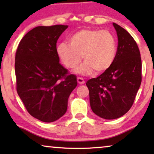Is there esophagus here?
I'll list each match as a JSON object with an SVG mask.
<instances>
[{
    "label": "esophagus",
    "mask_w": 154,
    "mask_h": 154,
    "mask_svg": "<svg viewBox=\"0 0 154 154\" xmlns=\"http://www.w3.org/2000/svg\"><path fill=\"white\" fill-rule=\"evenodd\" d=\"M77 81H78V83L80 84V85H83V84L85 83V81H84V79H82V78H80V77L77 78Z\"/></svg>",
    "instance_id": "esophagus-1"
}]
</instances>
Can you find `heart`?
Returning <instances> with one entry per match:
<instances>
[{"label":"heart","mask_w":154,"mask_h":154,"mask_svg":"<svg viewBox=\"0 0 154 154\" xmlns=\"http://www.w3.org/2000/svg\"><path fill=\"white\" fill-rule=\"evenodd\" d=\"M69 43H61L57 52L66 68L74 69L81 63L77 73L89 74L92 71L102 73L111 66L116 54V43L112 33L106 30L83 29L69 38Z\"/></svg>","instance_id":"obj_1"}]
</instances>
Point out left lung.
<instances>
[{"label":"left lung","mask_w":154,"mask_h":154,"mask_svg":"<svg viewBox=\"0 0 154 154\" xmlns=\"http://www.w3.org/2000/svg\"><path fill=\"white\" fill-rule=\"evenodd\" d=\"M113 25L119 40L114 62L100 75L86 83L92 111L107 120L121 117L130 110L142 82L137 44L125 29Z\"/></svg>","instance_id":"left-lung-1"}]
</instances>
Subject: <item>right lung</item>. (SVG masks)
Here are the masks:
<instances>
[{
    "mask_svg": "<svg viewBox=\"0 0 154 154\" xmlns=\"http://www.w3.org/2000/svg\"><path fill=\"white\" fill-rule=\"evenodd\" d=\"M67 25L37 26L19 43L15 54L17 92L33 117L46 123L66 113L76 76L60 64L57 42Z\"/></svg>",
    "mask_w": 154,
    "mask_h": 154,
    "instance_id": "1",
    "label": "right lung"
}]
</instances>
